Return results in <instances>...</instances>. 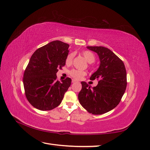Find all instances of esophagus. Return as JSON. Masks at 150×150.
Masks as SVG:
<instances>
[{
    "instance_id": "34e87169",
    "label": "esophagus",
    "mask_w": 150,
    "mask_h": 150,
    "mask_svg": "<svg viewBox=\"0 0 150 150\" xmlns=\"http://www.w3.org/2000/svg\"><path fill=\"white\" fill-rule=\"evenodd\" d=\"M72 82L73 83H74V82H77V81L75 80V79H72Z\"/></svg>"
}]
</instances>
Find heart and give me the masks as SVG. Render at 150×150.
<instances>
[{
    "mask_svg": "<svg viewBox=\"0 0 150 150\" xmlns=\"http://www.w3.org/2000/svg\"><path fill=\"white\" fill-rule=\"evenodd\" d=\"M82 55H83L86 60L89 63H92L95 61V56L91 52H90V51H85V52L82 53ZM73 56H74V55H73V53H70L67 56L66 59V63L67 64H71L73 61ZM69 74L72 77L75 79H81L82 78L83 76L86 75V72L84 71H81V70L72 69L71 71H70Z\"/></svg>",
    "mask_w": 150,
    "mask_h": 150,
    "instance_id": "heart-1",
    "label": "heart"
}]
</instances>
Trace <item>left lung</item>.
Returning <instances> with one entry per match:
<instances>
[{
    "label": "left lung",
    "mask_w": 150,
    "mask_h": 150,
    "mask_svg": "<svg viewBox=\"0 0 150 150\" xmlns=\"http://www.w3.org/2000/svg\"><path fill=\"white\" fill-rule=\"evenodd\" d=\"M97 53L100 59L98 69L91 76V80L98 79L97 86L91 88L81 82L82 90L78 98L80 104L89 113L101 115L114 109L122 98L127 86L126 71L124 62L107 47L87 46Z\"/></svg>",
    "instance_id": "8db88e82"
}]
</instances>
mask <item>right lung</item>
<instances>
[{"mask_svg":"<svg viewBox=\"0 0 150 150\" xmlns=\"http://www.w3.org/2000/svg\"><path fill=\"white\" fill-rule=\"evenodd\" d=\"M69 44L54 40L37 50L30 58L24 73L25 95L37 109L52 110L61 103L71 83L68 77L62 82L57 80L58 69L66 64Z\"/></svg>","mask_w":150,"mask_h":150,"instance_id":"add662e5","label":"right lung"}]
</instances>
